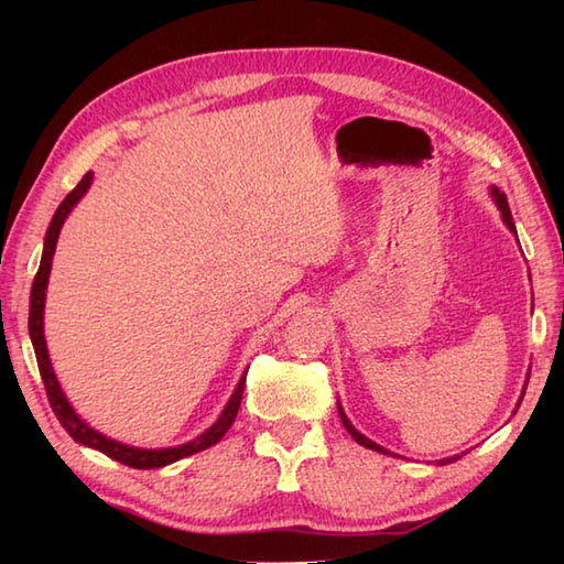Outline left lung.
I'll return each mask as SVG.
<instances>
[{
    "label": "left lung",
    "mask_w": 564,
    "mask_h": 564,
    "mask_svg": "<svg viewBox=\"0 0 564 564\" xmlns=\"http://www.w3.org/2000/svg\"><path fill=\"white\" fill-rule=\"evenodd\" d=\"M492 196H495V200H497V206H499V210H501V218H505V223H507V227L511 232H517V225H513V218H511V210H509V203H507V196L501 194V191L497 188V186H492ZM339 416H341V424L346 426V431H349L351 434V438L356 441V443H361V446H366V448H370V451H378V453H386V455H390V451H386L382 446H378V443H373L370 438H366L361 431H356L354 429V424L349 422V419H346V414H344V410L339 406ZM453 460H458V455H453V458H446V460H441L438 465H446V463H453Z\"/></svg>",
    "instance_id": "obj_1"
}]
</instances>
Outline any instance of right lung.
I'll list each match as a JSON object with an SVG mask.
<instances>
[{"label": "right lung", "mask_w": 564, "mask_h": 564, "mask_svg": "<svg viewBox=\"0 0 564 564\" xmlns=\"http://www.w3.org/2000/svg\"><path fill=\"white\" fill-rule=\"evenodd\" d=\"M91 178L94 174L87 172L82 176V182L69 191L65 196V200L59 203L51 227H47L45 232V242H43V257H41V267L39 273H35L33 279V289H31V310H29V334H31V341H33V351H35V361H39V370H41V378H43V386H45V394H47V402H51L55 416L59 419V424L65 426L67 434L75 438L77 443L94 451H101L104 455H109V458L123 463L128 467H138V470H152V467H164L170 463H176L186 458V455H194L206 451L210 446H215L225 434L227 429L232 426L235 416L239 412V402H242V392H245V378L242 376L237 382V388L232 392L230 402L225 404L223 414L218 416V422H215L208 431H203V434L194 441L184 443V446H174V448H135V446H126L121 441H113L109 436L99 434L97 429H91L87 422H82L77 416V412L72 410V404L67 402L63 388H59V382L53 373V364H51V356H47V346H45V334H43V310H45V289H47V275H51V267H53V254H55V245H57V237L59 230H63V223L69 215V210L77 206L79 198L87 194L89 186H91Z\"/></svg>", "instance_id": "add662e5"}]
</instances>
